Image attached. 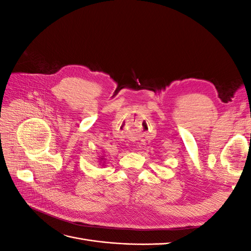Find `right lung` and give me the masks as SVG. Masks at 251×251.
Segmentation results:
<instances>
[{"mask_svg": "<svg viewBox=\"0 0 251 251\" xmlns=\"http://www.w3.org/2000/svg\"><path fill=\"white\" fill-rule=\"evenodd\" d=\"M98 162H100V164H102V166L104 165L105 163V159H104V156H100V159H98Z\"/></svg>", "mask_w": 251, "mask_h": 251, "instance_id": "add662e5", "label": "right lung"}]
</instances>
